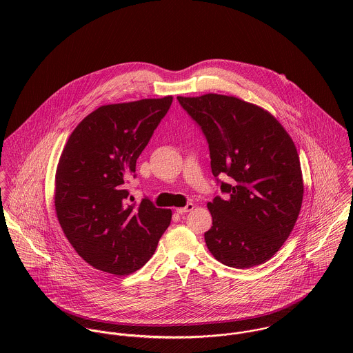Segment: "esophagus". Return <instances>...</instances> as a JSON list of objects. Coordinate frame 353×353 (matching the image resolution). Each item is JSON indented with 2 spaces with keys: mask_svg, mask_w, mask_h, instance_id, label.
Wrapping results in <instances>:
<instances>
[{
  "mask_svg": "<svg viewBox=\"0 0 353 353\" xmlns=\"http://www.w3.org/2000/svg\"><path fill=\"white\" fill-rule=\"evenodd\" d=\"M193 209H194V203L189 202L186 206H183V208H178V209H176V212H178L179 214H183V213H188V212H190V210H193Z\"/></svg>",
  "mask_w": 353,
  "mask_h": 353,
  "instance_id": "obj_1",
  "label": "esophagus"
}]
</instances>
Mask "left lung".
<instances>
[{
    "mask_svg": "<svg viewBox=\"0 0 353 353\" xmlns=\"http://www.w3.org/2000/svg\"><path fill=\"white\" fill-rule=\"evenodd\" d=\"M176 99L201 128L212 174L225 194L208 202L209 252L236 269L266 262L288 239L302 208V170L292 139L270 112L238 98Z\"/></svg>",
    "mask_w": 353,
    "mask_h": 353,
    "instance_id": "8db88e82",
    "label": "left lung"
}]
</instances>
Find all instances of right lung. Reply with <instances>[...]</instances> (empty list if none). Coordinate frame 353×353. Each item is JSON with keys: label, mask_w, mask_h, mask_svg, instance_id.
Returning a JSON list of instances; mask_svg holds the SVG:
<instances>
[{"label": "right lung", "mask_w": 353, "mask_h": 353, "mask_svg": "<svg viewBox=\"0 0 353 353\" xmlns=\"http://www.w3.org/2000/svg\"><path fill=\"white\" fill-rule=\"evenodd\" d=\"M172 97L101 105L70 134L55 174V212L65 236L95 269L130 274L153 255L171 209L129 203L128 181ZM134 199L130 197V201Z\"/></svg>", "instance_id": "obj_1"}]
</instances>
